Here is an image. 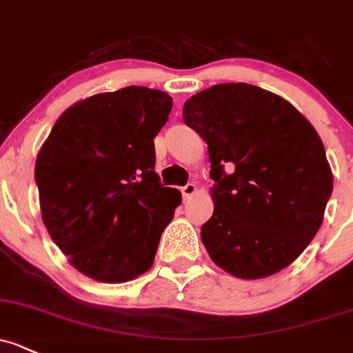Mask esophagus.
Instances as JSON below:
<instances>
[{
  "mask_svg": "<svg viewBox=\"0 0 353 353\" xmlns=\"http://www.w3.org/2000/svg\"><path fill=\"white\" fill-rule=\"evenodd\" d=\"M196 191H198V188H196V184H192V183H189L184 188H181V192H183L184 199H189L191 196H194Z\"/></svg>",
  "mask_w": 353,
  "mask_h": 353,
  "instance_id": "obj_1",
  "label": "esophagus"
}]
</instances>
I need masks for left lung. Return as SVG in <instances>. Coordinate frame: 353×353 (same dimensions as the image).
Masks as SVG:
<instances>
[{
  "label": "left lung",
  "mask_w": 353,
  "mask_h": 353,
  "mask_svg": "<svg viewBox=\"0 0 353 353\" xmlns=\"http://www.w3.org/2000/svg\"><path fill=\"white\" fill-rule=\"evenodd\" d=\"M183 118L210 154L214 210L201 240L211 261L240 279L292 264L323 223L333 189L313 125L284 98L245 83L198 92Z\"/></svg>",
  "instance_id": "obj_1"
}]
</instances>
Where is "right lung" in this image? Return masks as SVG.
Segmentation results:
<instances>
[{"label": "right lung", "mask_w": 353, "mask_h": 353, "mask_svg": "<svg viewBox=\"0 0 353 353\" xmlns=\"http://www.w3.org/2000/svg\"><path fill=\"white\" fill-rule=\"evenodd\" d=\"M172 98L130 86L74 103L40 147L42 220L69 264L99 283H127L154 264L181 192L162 188L154 139Z\"/></svg>", "instance_id": "right-lung-1"}]
</instances>
